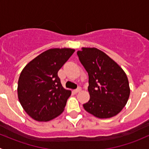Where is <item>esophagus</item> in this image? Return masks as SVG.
I'll return each instance as SVG.
<instances>
[{
    "label": "esophagus",
    "mask_w": 149,
    "mask_h": 149,
    "mask_svg": "<svg viewBox=\"0 0 149 149\" xmlns=\"http://www.w3.org/2000/svg\"><path fill=\"white\" fill-rule=\"evenodd\" d=\"M81 91V87H79V88H76V89H75L73 91H74V92L76 94V93H78V92H80Z\"/></svg>",
    "instance_id": "34e87169"
}]
</instances>
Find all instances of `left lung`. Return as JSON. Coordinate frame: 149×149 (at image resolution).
Here are the masks:
<instances>
[{"instance_id":"obj_1","label":"left lung","mask_w":149,"mask_h":149,"mask_svg":"<svg viewBox=\"0 0 149 149\" xmlns=\"http://www.w3.org/2000/svg\"><path fill=\"white\" fill-rule=\"evenodd\" d=\"M79 61L88 75L90 100L84 109L99 118H109L123 109L130 96L128 79L124 70L102 51L82 47Z\"/></svg>"}]
</instances>
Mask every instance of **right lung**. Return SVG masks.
<instances>
[{
  "label": "right lung",
  "mask_w": 149,
  "mask_h": 149,
  "mask_svg": "<svg viewBox=\"0 0 149 149\" xmlns=\"http://www.w3.org/2000/svg\"><path fill=\"white\" fill-rule=\"evenodd\" d=\"M75 52L70 48L45 51L22 70L18 81V98L34 120L47 122L64 110L71 91L63 87L58 72Z\"/></svg>",
  "instance_id": "obj_1"
}]
</instances>
